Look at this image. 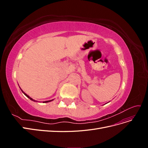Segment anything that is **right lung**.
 <instances>
[{"instance_id": "1", "label": "right lung", "mask_w": 148, "mask_h": 148, "mask_svg": "<svg viewBox=\"0 0 148 148\" xmlns=\"http://www.w3.org/2000/svg\"><path fill=\"white\" fill-rule=\"evenodd\" d=\"M21 91H22V92H23V94H24V95H25V96H26V97H28L29 99H31V101H34V100H33V99H32V98H31V97H29V96L28 95H26V93H25V92H23V91H22V90H21ZM52 101V100H51V101H44V102H44V103H46V102H51V101Z\"/></svg>"}]
</instances>
